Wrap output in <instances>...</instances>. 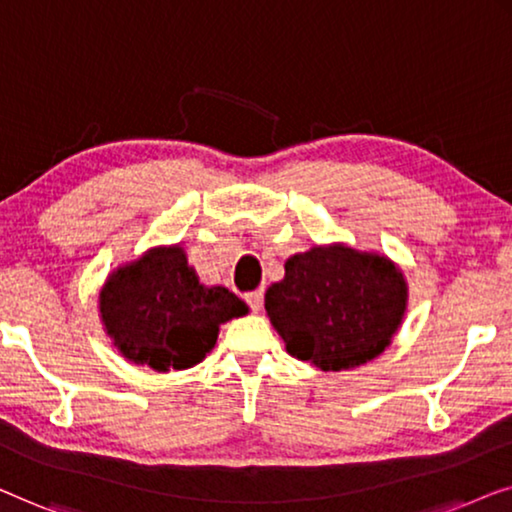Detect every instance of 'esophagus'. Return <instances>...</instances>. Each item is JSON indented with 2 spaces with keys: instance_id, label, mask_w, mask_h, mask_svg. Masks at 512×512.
<instances>
[{
  "instance_id": "esophagus-1",
  "label": "esophagus",
  "mask_w": 512,
  "mask_h": 512,
  "mask_svg": "<svg viewBox=\"0 0 512 512\" xmlns=\"http://www.w3.org/2000/svg\"><path fill=\"white\" fill-rule=\"evenodd\" d=\"M246 301H248L250 311H253V313H259V311H262V306H264V290L248 292V294H246Z\"/></svg>"
}]
</instances>
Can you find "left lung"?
Segmentation results:
<instances>
[{
    "instance_id": "8db88e82",
    "label": "left lung",
    "mask_w": 512,
    "mask_h": 512,
    "mask_svg": "<svg viewBox=\"0 0 512 512\" xmlns=\"http://www.w3.org/2000/svg\"><path fill=\"white\" fill-rule=\"evenodd\" d=\"M408 285L392 259L315 246L285 262V278L266 290L264 308L285 350L322 371L376 359L401 327Z\"/></svg>"
}]
</instances>
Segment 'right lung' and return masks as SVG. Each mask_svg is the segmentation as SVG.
I'll list each match as a JSON object with an SVG mask.
<instances>
[{"instance_id":"add662e5","label":"right lung","mask_w":512,"mask_h":512,"mask_svg":"<svg viewBox=\"0 0 512 512\" xmlns=\"http://www.w3.org/2000/svg\"><path fill=\"white\" fill-rule=\"evenodd\" d=\"M99 313L122 357L167 373L199 364L220 325L248 306L227 287L201 285L181 246H160L106 278Z\"/></svg>"}]
</instances>
